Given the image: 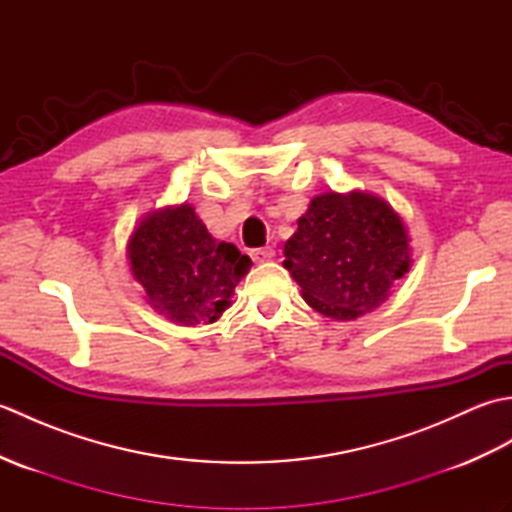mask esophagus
Returning <instances> with one entry per match:
<instances>
[{
    "mask_svg": "<svg viewBox=\"0 0 512 512\" xmlns=\"http://www.w3.org/2000/svg\"><path fill=\"white\" fill-rule=\"evenodd\" d=\"M250 257H253V262L262 264V262H270V259L275 257V250L270 246H264V248H253L250 250Z\"/></svg>",
    "mask_w": 512,
    "mask_h": 512,
    "instance_id": "obj_1",
    "label": "esophagus"
}]
</instances>
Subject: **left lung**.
Masks as SVG:
<instances>
[{
    "label": "left lung",
    "mask_w": 512,
    "mask_h": 512,
    "mask_svg": "<svg viewBox=\"0 0 512 512\" xmlns=\"http://www.w3.org/2000/svg\"><path fill=\"white\" fill-rule=\"evenodd\" d=\"M284 246V266L310 306L336 321L376 310L409 270L405 224L376 195H317Z\"/></svg>",
    "instance_id": "obj_1"
}]
</instances>
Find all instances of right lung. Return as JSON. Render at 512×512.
I'll return each instance as SVG.
<instances>
[{"label":"right lung","instance_id":"add662e5","mask_svg":"<svg viewBox=\"0 0 512 512\" xmlns=\"http://www.w3.org/2000/svg\"><path fill=\"white\" fill-rule=\"evenodd\" d=\"M127 257L149 306L182 325L220 319L253 264L235 244L215 242L189 204L147 215Z\"/></svg>","mask_w":512,"mask_h":512}]
</instances>
